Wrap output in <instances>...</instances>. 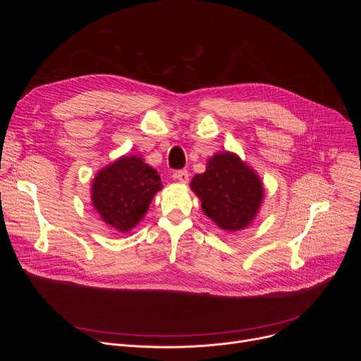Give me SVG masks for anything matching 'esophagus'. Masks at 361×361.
<instances>
[{"label": "esophagus", "mask_w": 361, "mask_h": 361, "mask_svg": "<svg viewBox=\"0 0 361 361\" xmlns=\"http://www.w3.org/2000/svg\"><path fill=\"white\" fill-rule=\"evenodd\" d=\"M177 181H180V183H183V184H187L188 183V180H190V174H188V171L187 170H180V171H177V173H174V176H173Z\"/></svg>", "instance_id": "1"}]
</instances>
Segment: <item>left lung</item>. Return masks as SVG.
Wrapping results in <instances>:
<instances>
[{"label":"left lung","mask_w":361,"mask_h":361,"mask_svg":"<svg viewBox=\"0 0 361 361\" xmlns=\"http://www.w3.org/2000/svg\"><path fill=\"white\" fill-rule=\"evenodd\" d=\"M190 187L200 198L204 214L230 233L252 223L264 195L259 174L230 151L213 156Z\"/></svg>","instance_id":"1"}]
</instances>
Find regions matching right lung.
Instances as JSON below:
<instances>
[{
  "label": "right lung",
  "instance_id": "1",
  "mask_svg": "<svg viewBox=\"0 0 361 361\" xmlns=\"http://www.w3.org/2000/svg\"><path fill=\"white\" fill-rule=\"evenodd\" d=\"M161 188L157 170L140 156H123L98 171L92 180L91 200L102 221L127 233L144 219L152 197Z\"/></svg>",
  "mask_w": 361,
  "mask_h": 361
}]
</instances>
